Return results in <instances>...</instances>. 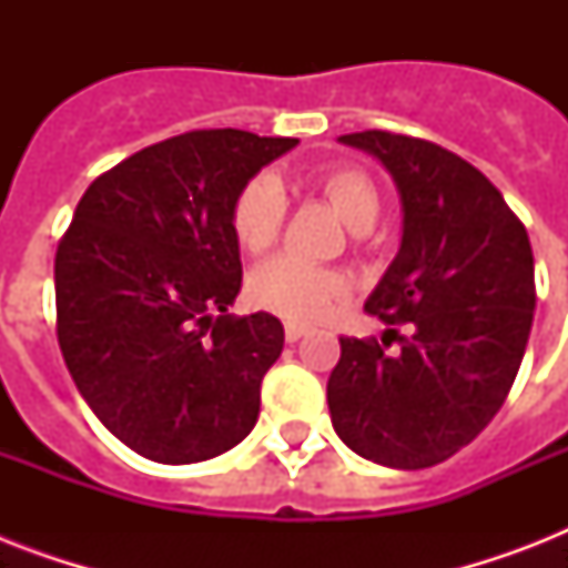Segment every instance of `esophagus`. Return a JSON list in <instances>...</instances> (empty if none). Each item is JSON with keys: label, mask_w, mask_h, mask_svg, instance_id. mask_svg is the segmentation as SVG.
Here are the masks:
<instances>
[{"label": "esophagus", "mask_w": 568, "mask_h": 568, "mask_svg": "<svg viewBox=\"0 0 568 568\" xmlns=\"http://www.w3.org/2000/svg\"><path fill=\"white\" fill-rule=\"evenodd\" d=\"M306 333H310V327H303V324H285V338L288 342H301Z\"/></svg>", "instance_id": "esophagus-1"}]
</instances>
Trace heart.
Returning a JSON list of instances; mask_svg holds the SVG:
<instances>
[{"label": "heart", "instance_id": "b5f03b06", "mask_svg": "<svg viewBox=\"0 0 568 568\" xmlns=\"http://www.w3.org/2000/svg\"><path fill=\"white\" fill-rule=\"evenodd\" d=\"M315 189L327 196L342 221L356 232L372 230L379 214V191L372 176L356 168H327L315 173ZM285 221V191L274 173H258L232 203V230L247 253H262L280 239ZM345 276L297 256H276L253 271L250 301L294 324L324 318L345 294Z\"/></svg>", "mask_w": 568, "mask_h": 568}]
</instances>
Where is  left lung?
<instances>
[{
	"mask_svg": "<svg viewBox=\"0 0 568 568\" xmlns=\"http://www.w3.org/2000/svg\"><path fill=\"white\" fill-rule=\"evenodd\" d=\"M338 141L395 182L400 247L365 310L413 333L397 351L342 338L327 379L333 427L379 466H436L493 422L519 374L537 310L528 230L484 173L439 144L377 129Z\"/></svg>",
	"mask_w": 568,
	"mask_h": 568,
	"instance_id": "1",
	"label": "left lung"
}]
</instances>
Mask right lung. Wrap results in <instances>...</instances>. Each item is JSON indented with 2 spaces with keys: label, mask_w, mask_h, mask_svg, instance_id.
Listing matches in <instances>:
<instances>
[{
  "label": "right lung",
  "mask_w": 568,
  "mask_h": 568,
  "mask_svg": "<svg viewBox=\"0 0 568 568\" xmlns=\"http://www.w3.org/2000/svg\"><path fill=\"white\" fill-rule=\"evenodd\" d=\"M297 144L185 132L129 155L75 205L55 253L58 345L93 415L141 457L203 463L256 427L285 333L267 312L230 315L232 203Z\"/></svg>",
  "instance_id": "1"
}]
</instances>
